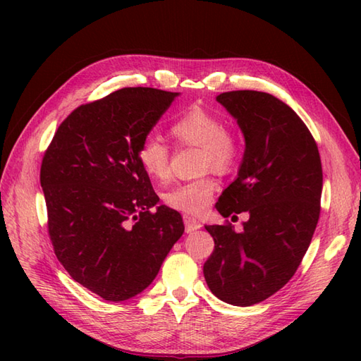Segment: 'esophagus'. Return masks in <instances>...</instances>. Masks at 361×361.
I'll list each match as a JSON object with an SVG mask.
<instances>
[{
	"mask_svg": "<svg viewBox=\"0 0 361 361\" xmlns=\"http://www.w3.org/2000/svg\"><path fill=\"white\" fill-rule=\"evenodd\" d=\"M183 219H185V228H186V233H194V231H197V229H200V228H202V224H200V221H198V220H197V219H194V217L185 216Z\"/></svg>",
	"mask_w": 361,
	"mask_h": 361,
	"instance_id": "1",
	"label": "esophagus"
}]
</instances>
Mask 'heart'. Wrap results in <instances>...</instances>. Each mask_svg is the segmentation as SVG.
<instances>
[{
	"label": "heart",
	"mask_w": 361,
	"mask_h": 361,
	"mask_svg": "<svg viewBox=\"0 0 361 361\" xmlns=\"http://www.w3.org/2000/svg\"><path fill=\"white\" fill-rule=\"evenodd\" d=\"M171 132L180 144L195 145L202 149V171L212 169L219 173H226L233 171L239 161V141L234 133L225 128L224 119L216 113L194 106L173 122ZM137 157L150 178L157 181L167 178L171 172V167H169L171 150L158 136L150 135L144 137ZM216 188V180L211 175H204L202 178L181 183L172 188L164 195V202L169 208L180 212L202 214L208 209Z\"/></svg>",
	"instance_id": "heart-1"
}]
</instances>
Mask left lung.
Wrapping results in <instances>:
<instances>
[{
	"instance_id": "left-lung-1",
	"label": "left lung",
	"mask_w": 361,
	"mask_h": 361,
	"mask_svg": "<svg viewBox=\"0 0 361 361\" xmlns=\"http://www.w3.org/2000/svg\"><path fill=\"white\" fill-rule=\"evenodd\" d=\"M216 99L245 137L237 178L216 208L250 220L242 233L231 224L204 226L216 247L203 274L221 301L248 307L286 286L301 264L319 219L323 169L309 128L278 97L242 90Z\"/></svg>"
}]
</instances>
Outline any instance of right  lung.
<instances>
[{
  "label": "right lung",
  "instance_id": "add662e5",
  "mask_svg": "<svg viewBox=\"0 0 361 361\" xmlns=\"http://www.w3.org/2000/svg\"><path fill=\"white\" fill-rule=\"evenodd\" d=\"M180 93L122 88L80 105L46 150L40 171L49 237L71 278L105 301L147 288L185 233L159 204L140 147Z\"/></svg>",
  "mask_w": 361,
  "mask_h": 361
}]
</instances>
